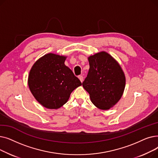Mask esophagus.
I'll return each instance as SVG.
<instances>
[{"instance_id": "esophagus-1", "label": "esophagus", "mask_w": 158, "mask_h": 158, "mask_svg": "<svg viewBox=\"0 0 158 158\" xmlns=\"http://www.w3.org/2000/svg\"><path fill=\"white\" fill-rule=\"evenodd\" d=\"M78 77H79V80L81 81V82H82V81H83V77H82V76H79Z\"/></svg>"}]
</instances>
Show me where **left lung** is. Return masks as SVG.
Here are the masks:
<instances>
[{
	"mask_svg": "<svg viewBox=\"0 0 158 158\" xmlns=\"http://www.w3.org/2000/svg\"><path fill=\"white\" fill-rule=\"evenodd\" d=\"M89 69L82 86L92 102L98 109L110 110L121 98L126 86V76L119 63L102 51L88 57Z\"/></svg>",
	"mask_w": 158,
	"mask_h": 158,
	"instance_id": "left-lung-1",
	"label": "left lung"
}]
</instances>
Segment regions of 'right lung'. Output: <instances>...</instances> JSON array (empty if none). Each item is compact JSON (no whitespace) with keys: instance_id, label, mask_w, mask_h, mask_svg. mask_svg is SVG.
<instances>
[{"instance_id":"right-lung-1","label":"right lung","mask_w":158,"mask_h":158,"mask_svg":"<svg viewBox=\"0 0 158 158\" xmlns=\"http://www.w3.org/2000/svg\"><path fill=\"white\" fill-rule=\"evenodd\" d=\"M66 56L48 53L32 65L28 86L36 100L48 109H58L70 98L71 93L82 85L80 80L64 64Z\"/></svg>"}]
</instances>
